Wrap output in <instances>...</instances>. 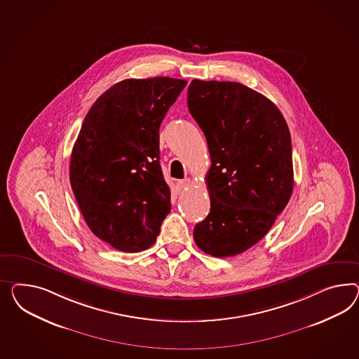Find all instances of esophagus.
<instances>
[{"instance_id":"34e87169","label":"esophagus","mask_w":359,"mask_h":359,"mask_svg":"<svg viewBox=\"0 0 359 359\" xmlns=\"http://www.w3.org/2000/svg\"><path fill=\"white\" fill-rule=\"evenodd\" d=\"M191 185V179H183V180H179L177 182V188L179 189H185Z\"/></svg>"}]
</instances>
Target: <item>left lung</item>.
I'll return each mask as SVG.
<instances>
[{
  "label": "left lung",
  "mask_w": 359,
  "mask_h": 359,
  "mask_svg": "<svg viewBox=\"0 0 359 359\" xmlns=\"http://www.w3.org/2000/svg\"><path fill=\"white\" fill-rule=\"evenodd\" d=\"M188 108L212 161L210 213L194 242L214 257L235 256L262 241L290 200V132L273 102L239 82L194 79Z\"/></svg>",
  "instance_id": "8db88e82"
}]
</instances>
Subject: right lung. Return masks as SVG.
<instances>
[{"instance_id":"obj_1","label":"right lung","mask_w":359,"mask_h":359,"mask_svg":"<svg viewBox=\"0 0 359 359\" xmlns=\"http://www.w3.org/2000/svg\"><path fill=\"white\" fill-rule=\"evenodd\" d=\"M187 81L124 79L97 97L70 158V185L93 233L123 252L156 241L171 210L159 126Z\"/></svg>"}]
</instances>
